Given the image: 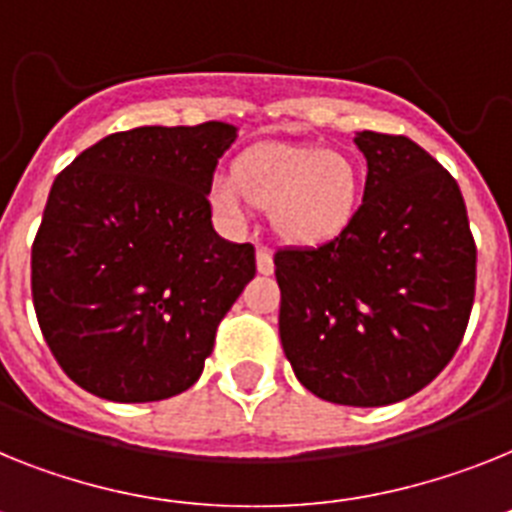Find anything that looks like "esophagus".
<instances>
[{
	"mask_svg": "<svg viewBox=\"0 0 512 512\" xmlns=\"http://www.w3.org/2000/svg\"><path fill=\"white\" fill-rule=\"evenodd\" d=\"M273 252L268 247H257V270L263 273V276H270L273 273Z\"/></svg>",
	"mask_w": 512,
	"mask_h": 512,
	"instance_id": "34e87169",
	"label": "esophagus"
}]
</instances>
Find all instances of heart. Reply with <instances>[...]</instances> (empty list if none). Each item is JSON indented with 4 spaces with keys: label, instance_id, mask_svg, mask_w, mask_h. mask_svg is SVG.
Segmentation results:
<instances>
[{
    "label": "heart",
    "instance_id": "1",
    "mask_svg": "<svg viewBox=\"0 0 512 512\" xmlns=\"http://www.w3.org/2000/svg\"><path fill=\"white\" fill-rule=\"evenodd\" d=\"M362 176L346 153L320 145L263 143L244 150L231 176L208 184V203L218 221L244 226L252 208L270 210L273 229L291 244L336 239L359 205Z\"/></svg>",
    "mask_w": 512,
    "mask_h": 512
}]
</instances>
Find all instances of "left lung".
Instances as JSON below:
<instances>
[{
  "label": "left lung",
  "mask_w": 512,
  "mask_h": 512,
  "mask_svg": "<svg viewBox=\"0 0 512 512\" xmlns=\"http://www.w3.org/2000/svg\"><path fill=\"white\" fill-rule=\"evenodd\" d=\"M362 205L336 239L278 249L283 354L309 393L388 406L453 359L476 291V244L458 182L403 135L359 132Z\"/></svg>",
  "instance_id": "left-lung-1"
}]
</instances>
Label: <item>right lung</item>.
Listing matches in <instances>:
<instances>
[{
	"label": "right lung",
	"instance_id": "right-lung-1",
	"mask_svg": "<svg viewBox=\"0 0 512 512\" xmlns=\"http://www.w3.org/2000/svg\"><path fill=\"white\" fill-rule=\"evenodd\" d=\"M236 127H135L54 179L30 252L38 325L64 375L117 403L192 388L255 278V247L210 223L208 184Z\"/></svg>",
	"mask_w": 512,
	"mask_h": 512
}]
</instances>
